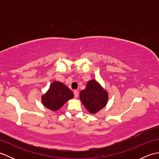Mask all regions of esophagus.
Returning a JSON list of instances; mask_svg holds the SVG:
<instances>
[{
  "label": "esophagus",
  "mask_w": 159,
  "mask_h": 159,
  "mask_svg": "<svg viewBox=\"0 0 159 159\" xmlns=\"http://www.w3.org/2000/svg\"><path fill=\"white\" fill-rule=\"evenodd\" d=\"M74 97H75V98H77L78 96H79V92H78L77 90H74Z\"/></svg>",
  "instance_id": "1"
}]
</instances>
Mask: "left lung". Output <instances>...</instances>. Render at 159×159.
Segmentation results:
<instances>
[{
    "mask_svg": "<svg viewBox=\"0 0 159 159\" xmlns=\"http://www.w3.org/2000/svg\"><path fill=\"white\" fill-rule=\"evenodd\" d=\"M80 99L90 113L96 114L105 107L109 99L108 92L95 80L87 82L85 89L80 92Z\"/></svg>",
    "mask_w": 159,
    "mask_h": 159,
    "instance_id": "8db88e82",
    "label": "left lung"
}]
</instances>
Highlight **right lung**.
<instances>
[{
  "instance_id": "add662e5",
  "label": "right lung",
  "mask_w": 159,
  "mask_h": 159,
  "mask_svg": "<svg viewBox=\"0 0 159 159\" xmlns=\"http://www.w3.org/2000/svg\"><path fill=\"white\" fill-rule=\"evenodd\" d=\"M73 98L74 93L66 85L59 81H54L46 93L42 95V102L47 109L56 111Z\"/></svg>"
}]
</instances>
